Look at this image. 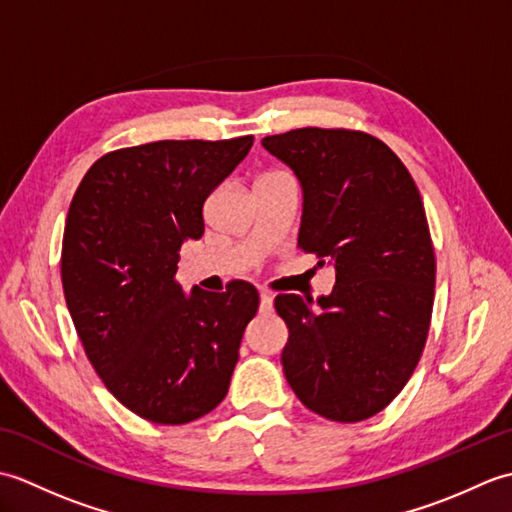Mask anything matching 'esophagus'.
Segmentation results:
<instances>
[{
    "label": "esophagus",
    "mask_w": 512,
    "mask_h": 512,
    "mask_svg": "<svg viewBox=\"0 0 512 512\" xmlns=\"http://www.w3.org/2000/svg\"><path fill=\"white\" fill-rule=\"evenodd\" d=\"M259 303H262V312H270V310H273V295H270V292H266V290H262V292H259Z\"/></svg>",
    "instance_id": "34e87169"
}]
</instances>
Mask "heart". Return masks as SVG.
<instances>
[{"instance_id": "obj_1", "label": "heart", "mask_w": 512, "mask_h": 512, "mask_svg": "<svg viewBox=\"0 0 512 512\" xmlns=\"http://www.w3.org/2000/svg\"><path fill=\"white\" fill-rule=\"evenodd\" d=\"M277 173H279V171H273V173H266V176H277ZM266 176H262V178H266Z\"/></svg>"}]
</instances>
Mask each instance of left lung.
Instances as JSON below:
<instances>
[{
	"label": "left lung",
	"instance_id": "8db88e82",
	"mask_svg": "<svg viewBox=\"0 0 512 512\" xmlns=\"http://www.w3.org/2000/svg\"><path fill=\"white\" fill-rule=\"evenodd\" d=\"M262 145L301 182L299 248L336 273L317 306L275 299L286 380L323 418L367 420L400 394L427 343L436 255L418 187L383 140L354 129L303 127Z\"/></svg>",
	"mask_w": 512,
	"mask_h": 512
}]
</instances>
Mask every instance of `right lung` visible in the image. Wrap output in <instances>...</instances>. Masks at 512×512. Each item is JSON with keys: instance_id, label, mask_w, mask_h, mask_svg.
Segmentation results:
<instances>
[{"instance_id": "add662e5", "label": "right lung", "mask_w": 512, "mask_h": 512, "mask_svg": "<svg viewBox=\"0 0 512 512\" xmlns=\"http://www.w3.org/2000/svg\"><path fill=\"white\" fill-rule=\"evenodd\" d=\"M253 136L158 140L99 158L76 189L61 281L76 334L110 394L156 424L202 418L224 400L239 343L259 308L255 286L226 292L176 281L180 246L204 233L211 191Z\"/></svg>"}]
</instances>
